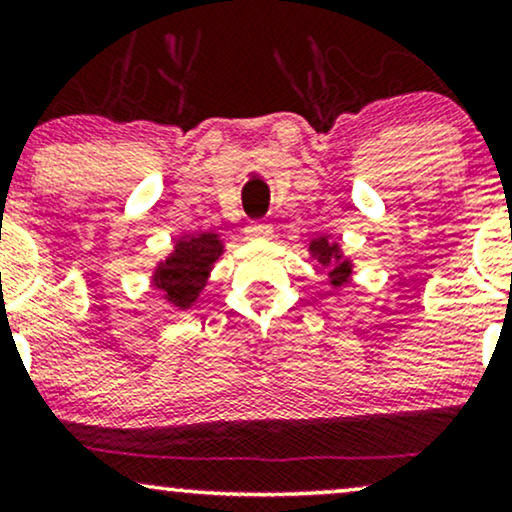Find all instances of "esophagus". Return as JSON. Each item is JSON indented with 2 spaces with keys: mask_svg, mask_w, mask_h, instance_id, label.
Returning a JSON list of instances; mask_svg holds the SVG:
<instances>
[{
  "mask_svg": "<svg viewBox=\"0 0 512 512\" xmlns=\"http://www.w3.org/2000/svg\"><path fill=\"white\" fill-rule=\"evenodd\" d=\"M245 236L248 238H269L272 236V226L269 223H262V221H252L245 226Z\"/></svg>",
  "mask_w": 512,
  "mask_h": 512,
  "instance_id": "34e87169",
  "label": "esophagus"
}]
</instances>
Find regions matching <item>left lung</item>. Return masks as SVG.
Returning <instances> with one entry per match:
<instances>
[{"mask_svg": "<svg viewBox=\"0 0 512 512\" xmlns=\"http://www.w3.org/2000/svg\"><path fill=\"white\" fill-rule=\"evenodd\" d=\"M308 252L313 257V267L320 272L325 269L330 276V289L339 291L344 286L351 284V276H354V260L344 255L342 245L337 240H330L327 236H317L308 243Z\"/></svg>", "mask_w": 512, "mask_h": 512, "instance_id": "obj_1", "label": "left lung"}]
</instances>
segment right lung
I'll return each instance as SVG.
<instances>
[{
	"mask_svg": "<svg viewBox=\"0 0 512 512\" xmlns=\"http://www.w3.org/2000/svg\"><path fill=\"white\" fill-rule=\"evenodd\" d=\"M223 252L226 243L214 231L182 236L173 243V250L156 262L151 286L175 310H190L199 301V293L207 289L214 264Z\"/></svg>",
	"mask_w": 512,
	"mask_h": 512,
	"instance_id": "1",
	"label": "right lung"
}]
</instances>
